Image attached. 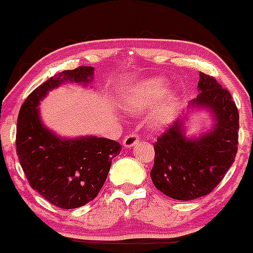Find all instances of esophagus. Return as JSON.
<instances>
[{"label":"esophagus","instance_id":"1","mask_svg":"<svg viewBox=\"0 0 253 253\" xmlns=\"http://www.w3.org/2000/svg\"><path fill=\"white\" fill-rule=\"evenodd\" d=\"M138 142H139V137H138L137 134L130 133L124 138V140H123V146H124L125 148H131V147L135 146Z\"/></svg>","mask_w":253,"mask_h":253}]
</instances>
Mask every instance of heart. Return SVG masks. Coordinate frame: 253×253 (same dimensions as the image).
I'll list each match as a JSON object with an SVG mask.
<instances>
[{"label": "heart", "mask_w": 253, "mask_h": 253, "mask_svg": "<svg viewBox=\"0 0 253 253\" xmlns=\"http://www.w3.org/2000/svg\"><path fill=\"white\" fill-rule=\"evenodd\" d=\"M167 88L166 80L161 77L149 78L147 81L142 82L137 87H133L124 97L125 105L131 109V110H142L143 107L149 106V105L157 102L160 98V102L157 104L154 115L156 120L166 119L167 116L173 111L177 102V96L175 92H166L163 95Z\"/></svg>", "instance_id": "obj_1"}]
</instances>
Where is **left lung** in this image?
Returning <instances> with one entry per match:
<instances>
[{"instance_id": "8db88e82", "label": "left lung", "mask_w": 253, "mask_h": 253, "mask_svg": "<svg viewBox=\"0 0 253 253\" xmlns=\"http://www.w3.org/2000/svg\"><path fill=\"white\" fill-rule=\"evenodd\" d=\"M199 77L200 92L190 106L210 110L213 129L190 139L185 137L184 119H178L153 144L152 181L161 193L176 200H194L211 193L233 165L238 148L236 102L215 78L203 72Z\"/></svg>"}]
</instances>
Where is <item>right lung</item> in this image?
Wrapping results in <instances>:
<instances>
[{"instance_id":"add662e5","label":"right lung","mask_w":253,"mask_h":253,"mask_svg":"<svg viewBox=\"0 0 253 253\" xmlns=\"http://www.w3.org/2000/svg\"><path fill=\"white\" fill-rule=\"evenodd\" d=\"M93 67L63 71L37 87L24 101L17 116L16 152L29 184L50 204L62 209L86 205L106 181L120 143L106 138L57 137L40 120L39 106L48 91L66 81L90 84Z\"/></svg>"}]
</instances>
